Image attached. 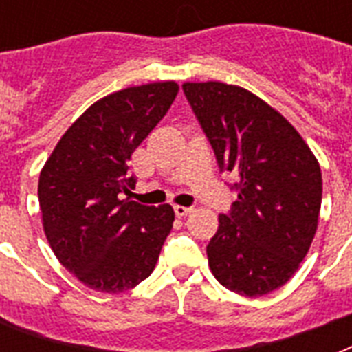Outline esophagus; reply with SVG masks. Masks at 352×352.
Listing matches in <instances>:
<instances>
[{"mask_svg":"<svg viewBox=\"0 0 352 352\" xmlns=\"http://www.w3.org/2000/svg\"><path fill=\"white\" fill-rule=\"evenodd\" d=\"M173 210H175L177 217H186V215L192 212V208H188V206H181V204H175V206H173Z\"/></svg>","mask_w":352,"mask_h":352,"instance_id":"1","label":"esophagus"}]
</instances>
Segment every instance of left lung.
Masks as SVG:
<instances>
[{
	"label": "left lung",
	"mask_w": 352,
	"mask_h": 352,
	"mask_svg": "<svg viewBox=\"0 0 352 352\" xmlns=\"http://www.w3.org/2000/svg\"><path fill=\"white\" fill-rule=\"evenodd\" d=\"M182 89L221 171L237 177V201L206 246L210 270L232 292L268 294L294 276L318 230V159L281 113L245 87L186 82Z\"/></svg>",
	"instance_id": "left-lung-1"
}]
</instances>
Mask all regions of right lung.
<instances>
[{
    "instance_id": "1",
    "label": "right lung",
    "mask_w": 352,
    "mask_h": 352,
    "mask_svg": "<svg viewBox=\"0 0 352 352\" xmlns=\"http://www.w3.org/2000/svg\"><path fill=\"white\" fill-rule=\"evenodd\" d=\"M177 93L171 80L104 96L63 133L41 168L38 201L47 241L89 289L118 294L157 265L175 212L124 197L135 188L127 162Z\"/></svg>"
}]
</instances>
